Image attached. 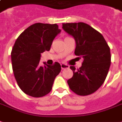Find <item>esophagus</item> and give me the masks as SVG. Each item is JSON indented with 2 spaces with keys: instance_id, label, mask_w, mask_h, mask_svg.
Wrapping results in <instances>:
<instances>
[{
  "instance_id": "1",
  "label": "esophagus",
  "mask_w": 122,
  "mask_h": 122,
  "mask_svg": "<svg viewBox=\"0 0 122 122\" xmlns=\"http://www.w3.org/2000/svg\"><path fill=\"white\" fill-rule=\"evenodd\" d=\"M61 68H62V70L67 69V68H69V66H67V65L66 64H61Z\"/></svg>"
}]
</instances>
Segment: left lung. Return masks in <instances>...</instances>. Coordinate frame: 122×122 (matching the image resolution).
<instances>
[{
	"instance_id": "8db88e82",
	"label": "left lung",
	"mask_w": 122,
	"mask_h": 122,
	"mask_svg": "<svg viewBox=\"0 0 122 122\" xmlns=\"http://www.w3.org/2000/svg\"><path fill=\"white\" fill-rule=\"evenodd\" d=\"M62 28L74 38L76 42L75 55L82 58V66L73 72L67 80L70 88L79 96L94 93L103 84L110 68L111 51L101 33L84 23H64Z\"/></svg>"
}]
</instances>
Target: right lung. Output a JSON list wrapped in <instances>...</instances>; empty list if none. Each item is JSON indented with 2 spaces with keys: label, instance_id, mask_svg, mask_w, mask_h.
<instances>
[{
  "label": "right lung",
  "instance_id": "add662e5",
  "mask_svg": "<svg viewBox=\"0 0 122 122\" xmlns=\"http://www.w3.org/2000/svg\"><path fill=\"white\" fill-rule=\"evenodd\" d=\"M56 24L38 23L32 25L16 40L11 52V64L19 87L25 94L41 97L52 89L55 77L61 71V66L40 65L41 53L49 51L52 41L60 32Z\"/></svg>",
  "mask_w": 122,
  "mask_h": 122
}]
</instances>
